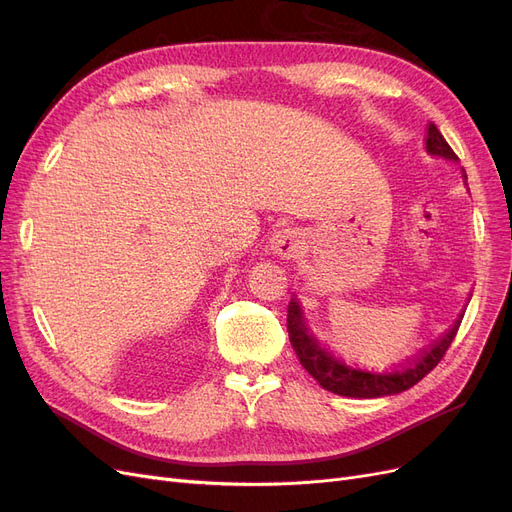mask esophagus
Listing matches in <instances>:
<instances>
[{
	"mask_svg": "<svg viewBox=\"0 0 512 512\" xmlns=\"http://www.w3.org/2000/svg\"><path fill=\"white\" fill-rule=\"evenodd\" d=\"M269 243H271L273 254L282 256V258H297L301 254V250H303L301 232L294 230V228L277 230Z\"/></svg>",
	"mask_w": 512,
	"mask_h": 512,
	"instance_id": "obj_1",
	"label": "esophagus"
}]
</instances>
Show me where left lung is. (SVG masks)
I'll return each instance as SVG.
<instances>
[{
  "instance_id": "8db88e82",
  "label": "left lung",
  "mask_w": 512,
  "mask_h": 512,
  "mask_svg": "<svg viewBox=\"0 0 512 512\" xmlns=\"http://www.w3.org/2000/svg\"><path fill=\"white\" fill-rule=\"evenodd\" d=\"M425 151L429 156H436L448 162H459V158L455 156L453 149L448 147L444 136L436 126H433V123L427 126ZM461 177L468 179L466 170L463 168H461ZM461 318L463 314L453 322L451 329H448L440 339H436V342H433L423 354H418L414 361L395 369H382V371L356 367L344 359H339V356H335L329 348H324L320 344V339L314 335V331L309 329L303 305L297 297H292L288 303V335L301 365L307 369V374L322 386V389L342 397L374 399V397L404 393L412 389L418 380H423L429 371L440 363L448 346L453 344Z\"/></svg>"
}]
</instances>
